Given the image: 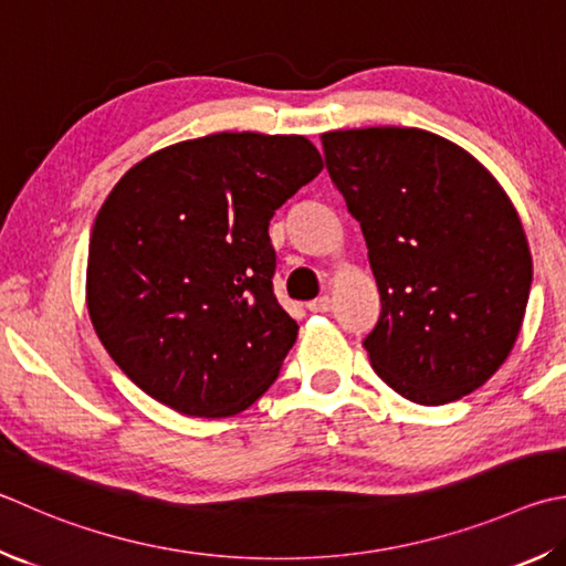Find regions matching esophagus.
Returning a JSON list of instances; mask_svg holds the SVG:
<instances>
[{"label": "esophagus", "instance_id": "34e87169", "mask_svg": "<svg viewBox=\"0 0 566 566\" xmlns=\"http://www.w3.org/2000/svg\"><path fill=\"white\" fill-rule=\"evenodd\" d=\"M310 310L312 312H328V310H332V296H328V294L316 296L314 302H310Z\"/></svg>", "mask_w": 566, "mask_h": 566}]
</instances>
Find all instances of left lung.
<instances>
[{"mask_svg":"<svg viewBox=\"0 0 566 566\" xmlns=\"http://www.w3.org/2000/svg\"><path fill=\"white\" fill-rule=\"evenodd\" d=\"M322 146L381 294L364 338L374 371L420 406L472 394L505 364L527 310L532 254L515 205L436 133L332 130Z\"/></svg>","mask_w":566,"mask_h":566,"instance_id":"obj_1","label":"left lung"}]
</instances>
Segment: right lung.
I'll return each mask as SVG.
<instances>
[{
  "instance_id": "add662e5",
  "label": "right lung",
  "mask_w": 566,
  "mask_h": 566,
  "mask_svg": "<svg viewBox=\"0 0 566 566\" xmlns=\"http://www.w3.org/2000/svg\"><path fill=\"white\" fill-rule=\"evenodd\" d=\"M322 168L304 136L212 133L116 182L91 232L86 304L140 390L224 418L276 381L300 326L272 290L270 220Z\"/></svg>"
}]
</instances>
